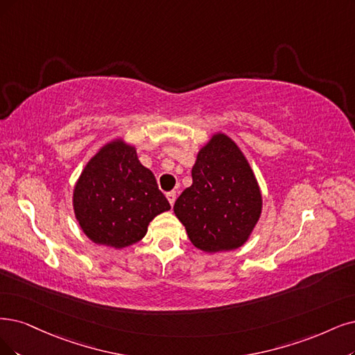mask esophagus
Returning a JSON list of instances; mask_svg holds the SVG:
<instances>
[{
  "label": "esophagus",
  "mask_w": 355,
  "mask_h": 355,
  "mask_svg": "<svg viewBox=\"0 0 355 355\" xmlns=\"http://www.w3.org/2000/svg\"><path fill=\"white\" fill-rule=\"evenodd\" d=\"M166 199H168V202H169V205H171V206H174L175 199H177V193H175V191H169V193H166Z\"/></svg>",
  "instance_id": "obj_1"
}]
</instances>
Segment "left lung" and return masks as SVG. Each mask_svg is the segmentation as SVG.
<instances>
[{
    "label": "left lung",
    "mask_w": 355,
    "mask_h": 355,
    "mask_svg": "<svg viewBox=\"0 0 355 355\" xmlns=\"http://www.w3.org/2000/svg\"><path fill=\"white\" fill-rule=\"evenodd\" d=\"M191 177L174 214L193 245L206 253L244 245L260 219L263 196L239 144L216 131L199 149Z\"/></svg>",
    "instance_id": "1"
}]
</instances>
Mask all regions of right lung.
<instances>
[{
	"instance_id": "add662e5",
	"label": "right lung",
	"mask_w": 355,
	"mask_h": 355,
	"mask_svg": "<svg viewBox=\"0 0 355 355\" xmlns=\"http://www.w3.org/2000/svg\"><path fill=\"white\" fill-rule=\"evenodd\" d=\"M171 206L133 144L116 137L85 165L73 190V211L86 237L99 245H133L155 216Z\"/></svg>"
}]
</instances>
